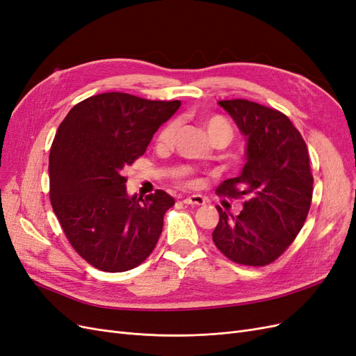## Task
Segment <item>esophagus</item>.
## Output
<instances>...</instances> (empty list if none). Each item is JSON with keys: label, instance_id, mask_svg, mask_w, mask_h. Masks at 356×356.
<instances>
[{"label": "esophagus", "instance_id": "obj_1", "mask_svg": "<svg viewBox=\"0 0 356 356\" xmlns=\"http://www.w3.org/2000/svg\"><path fill=\"white\" fill-rule=\"evenodd\" d=\"M184 203L186 204H193V207H202V204L207 203V199H204L203 196H199V195H193V196L186 197Z\"/></svg>", "mask_w": 356, "mask_h": 356}]
</instances>
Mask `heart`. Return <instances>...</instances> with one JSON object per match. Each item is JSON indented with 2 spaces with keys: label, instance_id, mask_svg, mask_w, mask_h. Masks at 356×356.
I'll list each match as a JSON object with an SVG mask.
<instances>
[{
  "label": "heart",
  "instance_id": "1",
  "mask_svg": "<svg viewBox=\"0 0 356 356\" xmlns=\"http://www.w3.org/2000/svg\"><path fill=\"white\" fill-rule=\"evenodd\" d=\"M204 126H207V131H208L209 138L217 136V135H222V136H225V138H230V135H232V129H230L229 123L225 122L224 118L220 117V115H215V117L208 118V120L204 122ZM175 129H177V123H175V122L166 123L163 127H161V131L159 132L157 144H159L160 147L169 145L170 141H172V138H174ZM187 174H188L187 169H181V170H177V172H175V175H177L178 178H184Z\"/></svg>",
  "mask_w": 356,
  "mask_h": 356
}]
</instances>
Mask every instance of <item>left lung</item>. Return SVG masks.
Segmentation results:
<instances>
[{
    "instance_id": "obj_1",
    "label": "left lung",
    "mask_w": 356,
    "mask_h": 356,
    "mask_svg": "<svg viewBox=\"0 0 356 356\" xmlns=\"http://www.w3.org/2000/svg\"><path fill=\"white\" fill-rule=\"evenodd\" d=\"M246 138V163L239 177L217 188L229 197L246 196L239 215L217 207L212 241L232 261L273 263L303 227L314 193L303 136L281 111L246 99L220 101Z\"/></svg>"
}]
</instances>
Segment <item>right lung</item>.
<instances>
[{
  "label": "right lung",
  "instance_id": "obj_1",
  "mask_svg": "<svg viewBox=\"0 0 356 356\" xmlns=\"http://www.w3.org/2000/svg\"><path fill=\"white\" fill-rule=\"evenodd\" d=\"M179 106L110 92L72 106L59 124L49 157L51 208L74 250L99 270H131L154 250L175 200L163 190L129 196L123 169Z\"/></svg>",
  "mask_w": 356,
  "mask_h": 356
}]
</instances>
